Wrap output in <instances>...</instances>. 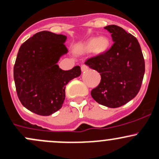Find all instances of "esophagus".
<instances>
[{
	"label": "esophagus",
	"instance_id": "1",
	"mask_svg": "<svg viewBox=\"0 0 159 159\" xmlns=\"http://www.w3.org/2000/svg\"><path fill=\"white\" fill-rule=\"evenodd\" d=\"M87 70H88V66L86 65H85V64H83V65L81 66L82 72H85V71H86Z\"/></svg>",
	"mask_w": 159,
	"mask_h": 159
}]
</instances>
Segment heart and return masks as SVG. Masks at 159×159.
Masks as SVG:
<instances>
[{"mask_svg": "<svg viewBox=\"0 0 159 159\" xmlns=\"http://www.w3.org/2000/svg\"><path fill=\"white\" fill-rule=\"evenodd\" d=\"M111 41L106 36L92 37L86 40L81 46V51L85 53L92 52L95 56H101L109 50Z\"/></svg>", "mask_w": 159, "mask_h": 159, "instance_id": "1", "label": "heart"}]
</instances>
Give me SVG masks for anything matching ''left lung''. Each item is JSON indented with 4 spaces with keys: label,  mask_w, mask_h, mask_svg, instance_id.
Listing matches in <instances>:
<instances>
[{
    "label": "left lung",
    "mask_w": 159,
    "mask_h": 159,
    "mask_svg": "<svg viewBox=\"0 0 159 159\" xmlns=\"http://www.w3.org/2000/svg\"><path fill=\"white\" fill-rule=\"evenodd\" d=\"M111 33L114 45L101 56L87 59L89 68L101 76L91 96L107 107H121L136 97L144 74V59L136 38L117 25L104 27Z\"/></svg>",
    "instance_id": "1"
}]
</instances>
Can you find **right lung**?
Here are the masks:
<instances>
[{
    "instance_id": "1",
    "label": "right lung",
    "mask_w": 159,
    "mask_h": 159,
    "mask_svg": "<svg viewBox=\"0 0 159 159\" xmlns=\"http://www.w3.org/2000/svg\"><path fill=\"white\" fill-rule=\"evenodd\" d=\"M67 37L42 31L20 47L14 66L17 94L28 111L48 116L59 111L65 100L67 83L81 74L79 66L62 70L57 65L68 52Z\"/></svg>"
}]
</instances>
